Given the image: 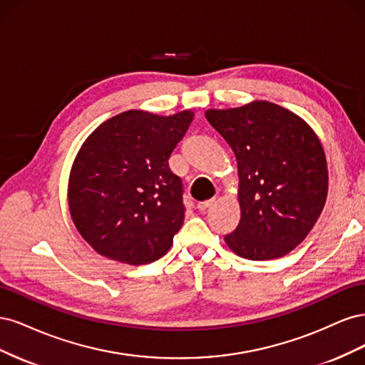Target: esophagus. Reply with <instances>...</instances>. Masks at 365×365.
<instances>
[{
	"instance_id": "1",
	"label": "esophagus",
	"mask_w": 365,
	"mask_h": 365,
	"mask_svg": "<svg viewBox=\"0 0 365 365\" xmlns=\"http://www.w3.org/2000/svg\"><path fill=\"white\" fill-rule=\"evenodd\" d=\"M215 204V200H208V201H202V202H200L197 204V210H200V212H205V210L208 208V207H212Z\"/></svg>"
}]
</instances>
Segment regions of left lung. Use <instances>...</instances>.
<instances>
[{"instance_id":"left-lung-1","label":"left lung","mask_w":365,"mask_h":365,"mask_svg":"<svg viewBox=\"0 0 365 365\" xmlns=\"http://www.w3.org/2000/svg\"><path fill=\"white\" fill-rule=\"evenodd\" d=\"M205 117L237 161L240 220L225 244L248 260L286 256L306 239L326 204L322 141L300 115L267 101L207 109Z\"/></svg>"}]
</instances>
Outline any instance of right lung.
Returning a JSON list of instances; mask_svg holds the SVG:
<instances>
[{"mask_svg": "<svg viewBox=\"0 0 365 365\" xmlns=\"http://www.w3.org/2000/svg\"><path fill=\"white\" fill-rule=\"evenodd\" d=\"M195 113L129 109L98 125L73 161L67 200L73 224L101 256L126 264L163 257L185 216L169 157Z\"/></svg>", "mask_w": 365, "mask_h": 365, "instance_id": "1", "label": "right lung"}]
</instances>
